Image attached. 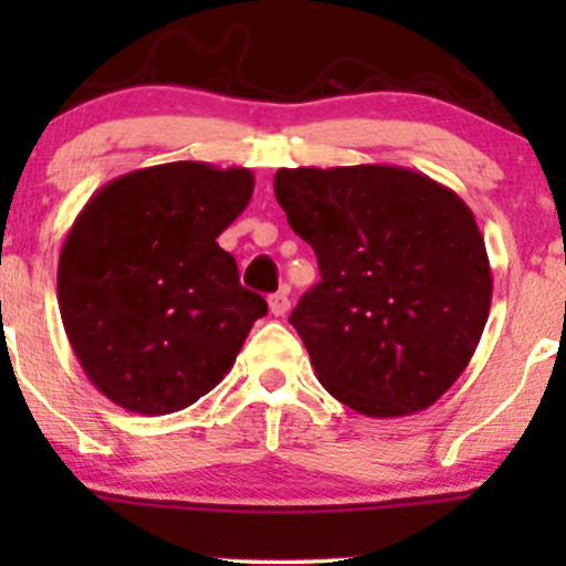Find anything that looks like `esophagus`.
<instances>
[{"label":"esophagus","instance_id":"obj_1","mask_svg":"<svg viewBox=\"0 0 566 566\" xmlns=\"http://www.w3.org/2000/svg\"><path fill=\"white\" fill-rule=\"evenodd\" d=\"M269 308H271V314H274V316H284V314H287V311H290L287 290L274 292V295L269 297Z\"/></svg>","mask_w":566,"mask_h":566}]
</instances>
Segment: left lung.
I'll use <instances>...</instances> for the list:
<instances>
[{"label":"left lung","instance_id":"8db88e82","mask_svg":"<svg viewBox=\"0 0 566 566\" xmlns=\"http://www.w3.org/2000/svg\"><path fill=\"white\" fill-rule=\"evenodd\" d=\"M274 191L319 261L322 282L290 324L322 386L367 418L431 407L490 316V258L469 205L394 165L284 167Z\"/></svg>","mask_w":566,"mask_h":566}]
</instances>
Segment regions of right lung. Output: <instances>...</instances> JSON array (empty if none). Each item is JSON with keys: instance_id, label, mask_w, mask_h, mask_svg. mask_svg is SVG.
<instances>
[{"instance_id": "1", "label": "right lung", "mask_w": 566, "mask_h": 566, "mask_svg": "<svg viewBox=\"0 0 566 566\" xmlns=\"http://www.w3.org/2000/svg\"><path fill=\"white\" fill-rule=\"evenodd\" d=\"M244 167L170 161L93 193L57 261V305L93 386L138 415L205 396L269 314L216 239L250 205Z\"/></svg>"}]
</instances>
